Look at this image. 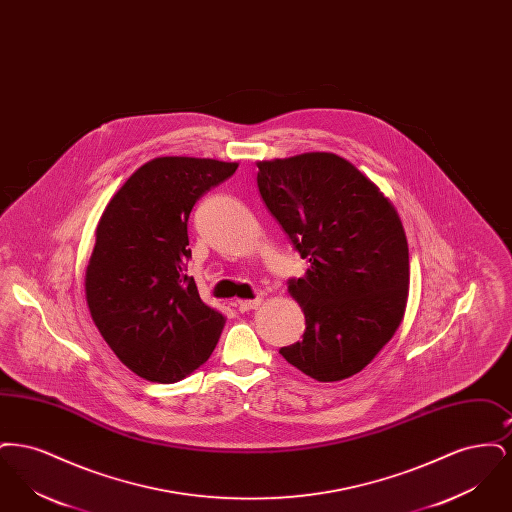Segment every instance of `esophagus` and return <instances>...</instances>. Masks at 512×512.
<instances>
[{"mask_svg": "<svg viewBox=\"0 0 512 512\" xmlns=\"http://www.w3.org/2000/svg\"><path fill=\"white\" fill-rule=\"evenodd\" d=\"M261 303H263V299H261V297H257V299H240V301H238V307H240V311H242V313H245V311H253V309H257Z\"/></svg>", "mask_w": 512, "mask_h": 512, "instance_id": "34e87169", "label": "esophagus"}]
</instances>
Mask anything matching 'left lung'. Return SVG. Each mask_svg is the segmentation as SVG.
Instances as JSON below:
<instances>
[{
	"mask_svg": "<svg viewBox=\"0 0 512 512\" xmlns=\"http://www.w3.org/2000/svg\"><path fill=\"white\" fill-rule=\"evenodd\" d=\"M268 211L309 268L288 292L305 315L303 340L280 355L318 382L361 372L393 338L409 297V245L390 199L336 153L257 163Z\"/></svg>",
	"mask_w": 512,
	"mask_h": 512,
	"instance_id": "1",
	"label": "left lung"
}]
</instances>
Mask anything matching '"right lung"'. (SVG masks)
I'll return each mask as SVG.
<instances>
[{"label": "right lung", "instance_id": "right-lung-1", "mask_svg": "<svg viewBox=\"0 0 512 512\" xmlns=\"http://www.w3.org/2000/svg\"><path fill=\"white\" fill-rule=\"evenodd\" d=\"M238 163L155 157L107 203L84 290L101 338L140 378L172 384L203 365L226 318L201 301L186 274L195 201Z\"/></svg>", "mask_w": 512, "mask_h": 512}]
</instances>
